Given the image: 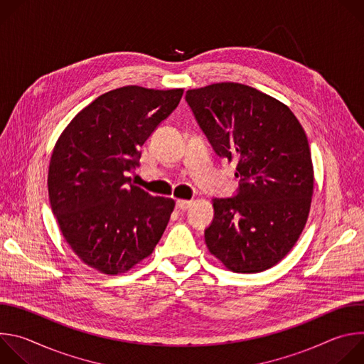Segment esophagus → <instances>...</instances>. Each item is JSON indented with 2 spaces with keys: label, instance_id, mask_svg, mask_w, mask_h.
<instances>
[{
  "label": "esophagus",
  "instance_id": "esophagus-1",
  "mask_svg": "<svg viewBox=\"0 0 364 364\" xmlns=\"http://www.w3.org/2000/svg\"><path fill=\"white\" fill-rule=\"evenodd\" d=\"M190 204H191L190 200H183V198H178V200L176 201V205H177L178 210H187L188 207H190Z\"/></svg>",
  "mask_w": 364,
  "mask_h": 364
}]
</instances>
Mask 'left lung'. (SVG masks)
Masks as SVG:
<instances>
[{"label":"left lung","mask_w":364,"mask_h":364,"mask_svg":"<svg viewBox=\"0 0 364 364\" xmlns=\"http://www.w3.org/2000/svg\"><path fill=\"white\" fill-rule=\"evenodd\" d=\"M186 100L215 151L236 163L239 178L237 196L212 200L207 249L232 272L275 267L299 239L314 193L302 125L285 103L242 83L190 89Z\"/></svg>","instance_id":"8db88e82"}]
</instances>
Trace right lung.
<instances>
[{"instance_id": "1", "label": "right lung", "mask_w": 364, "mask_h": 364, "mask_svg": "<svg viewBox=\"0 0 364 364\" xmlns=\"http://www.w3.org/2000/svg\"><path fill=\"white\" fill-rule=\"evenodd\" d=\"M183 92L136 85L109 90L56 141L47 176L51 210L76 256L100 274L131 271L154 252L168 225L176 201L151 196L127 173Z\"/></svg>"}]
</instances>
